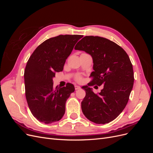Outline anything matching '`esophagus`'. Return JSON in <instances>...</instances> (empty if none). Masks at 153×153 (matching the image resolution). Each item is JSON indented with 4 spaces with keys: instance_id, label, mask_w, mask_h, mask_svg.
I'll return each instance as SVG.
<instances>
[{
    "instance_id": "34e87169",
    "label": "esophagus",
    "mask_w": 153,
    "mask_h": 153,
    "mask_svg": "<svg viewBox=\"0 0 153 153\" xmlns=\"http://www.w3.org/2000/svg\"><path fill=\"white\" fill-rule=\"evenodd\" d=\"M75 90H78V89H80V87L78 86V85H75Z\"/></svg>"
}]
</instances>
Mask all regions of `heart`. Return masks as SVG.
Returning <instances> with one entry per match:
<instances>
[{"label": "heart", "mask_w": 153, "mask_h": 153, "mask_svg": "<svg viewBox=\"0 0 153 153\" xmlns=\"http://www.w3.org/2000/svg\"><path fill=\"white\" fill-rule=\"evenodd\" d=\"M76 80L78 82H80L82 81V77L80 76H78L76 78Z\"/></svg>", "instance_id": "heart-1"}]
</instances>
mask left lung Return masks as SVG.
Listing matches in <instances>:
<instances>
[{"label": "left lung", "instance_id": "obj_1", "mask_svg": "<svg viewBox=\"0 0 153 153\" xmlns=\"http://www.w3.org/2000/svg\"><path fill=\"white\" fill-rule=\"evenodd\" d=\"M75 49L85 51L93 60V78L88 85H103L98 94L87 85L82 87L86 93L81 103L82 112L94 123H108L123 112L132 90L134 73L130 59L120 46L99 36H85Z\"/></svg>", "mask_w": 153, "mask_h": 153}]
</instances>
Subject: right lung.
<instances>
[{
    "instance_id": "1",
    "label": "right lung",
    "mask_w": 153,
    "mask_h": 153,
    "mask_svg": "<svg viewBox=\"0 0 153 153\" xmlns=\"http://www.w3.org/2000/svg\"><path fill=\"white\" fill-rule=\"evenodd\" d=\"M82 35H59L43 42L27 61L24 71L25 96L31 113L39 121H59L65 113L66 102L75 91L71 84L53 87L55 72L63 70L66 60Z\"/></svg>"
}]
</instances>
